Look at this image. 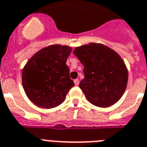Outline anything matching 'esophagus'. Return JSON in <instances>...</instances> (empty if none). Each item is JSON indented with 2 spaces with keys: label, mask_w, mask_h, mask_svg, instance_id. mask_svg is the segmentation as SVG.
Instances as JSON below:
<instances>
[{
  "label": "esophagus",
  "mask_w": 147,
  "mask_h": 147,
  "mask_svg": "<svg viewBox=\"0 0 147 147\" xmlns=\"http://www.w3.org/2000/svg\"><path fill=\"white\" fill-rule=\"evenodd\" d=\"M74 83H75V84H76V86L78 85V84H79V80L75 79V80H74Z\"/></svg>",
  "instance_id": "34e87169"
}]
</instances>
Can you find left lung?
Here are the masks:
<instances>
[{
    "label": "left lung",
    "mask_w": 147,
    "mask_h": 147,
    "mask_svg": "<svg viewBox=\"0 0 147 147\" xmlns=\"http://www.w3.org/2000/svg\"><path fill=\"white\" fill-rule=\"evenodd\" d=\"M84 65L79 88L96 107L106 108L121 99L127 88L128 71L120 55L100 43L77 47L73 51Z\"/></svg>",
    "instance_id": "obj_1"
}]
</instances>
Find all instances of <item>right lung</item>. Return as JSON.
Returning a JSON list of instances; mask_svg holds the SVG:
<instances>
[{"mask_svg":"<svg viewBox=\"0 0 147 147\" xmlns=\"http://www.w3.org/2000/svg\"><path fill=\"white\" fill-rule=\"evenodd\" d=\"M71 47L51 45L34 53L22 69V87L34 104L46 109L54 108L65 100L72 87L66 60Z\"/></svg>","mask_w":147,"mask_h":147,"instance_id":"1","label":"right lung"}]
</instances>
